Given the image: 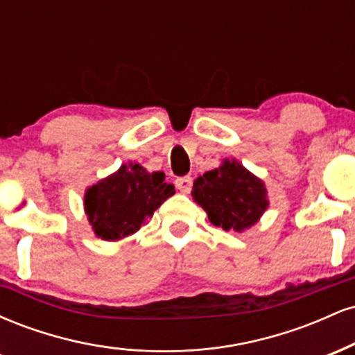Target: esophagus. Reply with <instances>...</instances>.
<instances>
[{"label": "esophagus", "mask_w": 355, "mask_h": 355, "mask_svg": "<svg viewBox=\"0 0 355 355\" xmlns=\"http://www.w3.org/2000/svg\"><path fill=\"white\" fill-rule=\"evenodd\" d=\"M175 187L182 191V193H189L191 189V177H180L175 180Z\"/></svg>", "instance_id": "34e87169"}]
</instances>
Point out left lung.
<instances>
[{"mask_svg":"<svg viewBox=\"0 0 355 355\" xmlns=\"http://www.w3.org/2000/svg\"><path fill=\"white\" fill-rule=\"evenodd\" d=\"M191 198L207 211L215 227L227 232L250 229L268 207L263 182L234 158L198 177Z\"/></svg>","mask_w":355,"mask_h":355,"instance_id":"1","label":"left lung"}]
</instances>
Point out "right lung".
I'll use <instances>...</instances> for the list:
<instances>
[{
    "label": "right lung",
    "mask_w": 355,
    "mask_h": 355,
    "mask_svg": "<svg viewBox=\"0 0 355 355\" xmlns=\"http://www.w3.org/2000/svg\"><path fill=\"white\" fill-rule=\"evenodd\" d=\"M175 193L165 183L164 172L148 173L140 164L121 165L120 170L89 187L85 211L96 237L120 240L135 234L145 220Z\"/></svg>",
    "instance_id": "1"
}]
</instances>
